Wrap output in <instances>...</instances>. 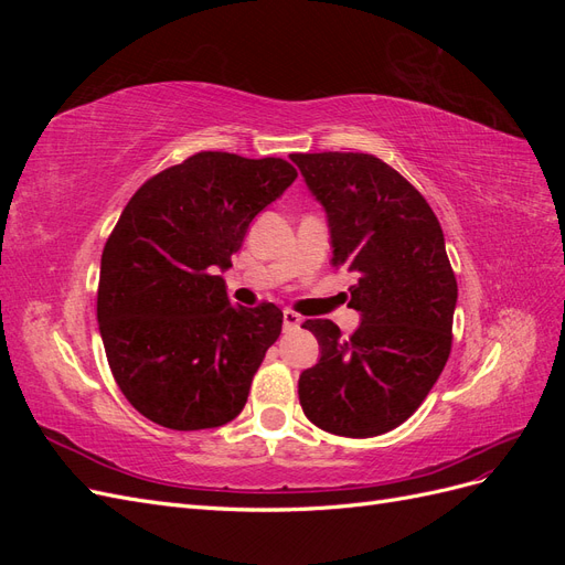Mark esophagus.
<instances>
[{
  "mask_svg": "<svg viewBox=\"0 0 565 565\" xmlns=\"http://www.w3.org/2000/svg\"><path fill=\"white\" fill-rule=\"evenodd\" d=\"M301 324V316L299 313H295V311H289V309H285L282 311V328L289 332V330H297Z\"/></svg>",
  "mask_w": 565,
  "mask_h": 565,
  "instance_id": "esophagus-1",
  "label": "esophagus"
}]
</instances>
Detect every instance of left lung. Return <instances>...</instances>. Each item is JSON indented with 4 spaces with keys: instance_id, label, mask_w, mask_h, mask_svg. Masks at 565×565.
<instances>
[{
    "instance_id": "obj_1",
    "label": "left lung",
    "mask_w": 565,
    "mask_h": 565,
    "mask_svg": "<svg viewBox=\"0 0 565 565\" xmlns=\"http://www.w3.org/2000/svg\"><path fill=\"white\" fill-rule=\"evenodd\" d=\"M328 212L332 266L353 276L351 337L306 320L320 361L301 372L299 403L322 431L372 438L401 426L440 377L452 349L457 280L429 202L367 152H292Z\"/></svg>"
}]
</instances>
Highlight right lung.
<instances>
[{"label": "right lung", "mask_w": 565, "mask_h": 565, "mask_svg": "<svg viewBox=\"0 0 565 565\" xmlns=\"http://www.w3.org/2000/svg\"><path fill=\"white\" fill-rule=\"evenodd\" d=\"M295 179L282 158L202 150L150 177L119 214L100 256L96 316L119 391L150 422L198 431L241 415L282 311L233 306L214 273Z\"/></svg>", "instance_id": "right-lung-1"}]
</instances>
